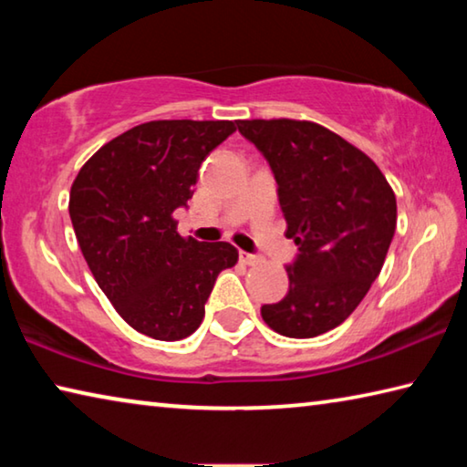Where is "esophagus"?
I'll return each instance as SVG.
<instances>
[{
  "mask_svg": "<svg viewBox=\"0 0 467 467\" xmlns=\"http://www.w3.org/2000/svg\"><path fill=\"white\" fill-rule=\"evenodd\" d=\"M239 259L247 265H253V264L259 262V257L255 255V253H247V251H239Z\"/></svg>",
  "mask_w": 467,
  "mask_h": 467,
  "instance_id": "34e87169",
  "label": "esophagus"
}]
</instances>
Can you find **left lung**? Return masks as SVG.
<instances>
[{
	"instance_id": "obj_1",
	"label": "left lung",
	"mask_w": 467,
	"mask_h": 467,
	"mask_svg": "<svg viewBox=\"0 0 467 467\" xmlns=\"http://www.w3.org/2000/svg\"><path fill=\"white\" fill-rule=\"evenodd\" d=\"M270 164L286 236L288 292L262 317L286 337H315L348 319L381 272L398 205L377 164L311 121H236Z\"/></svg>"
}]
</instances>
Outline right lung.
Instances as JSON below:
<instances>
[{
    "mask_svg": "<svg viewBox=\"0 0 467 467\" xmlns=\"http://www.w3.org/2000/svg\"><path fill=\"white\" fill-rule=\"evenodd\" d=\"M236 131L233 121H150L102 146L69 192V218L94 280L117 313L162 342L200 327L218 274L239 259L231 243L177 233L197 171Z\"/></svg>",
    "mask_w": 467,
    "mask_h": 467,
    "instance_id": "right-lung-1",
    "label": "right lung"
}]
</instances>
